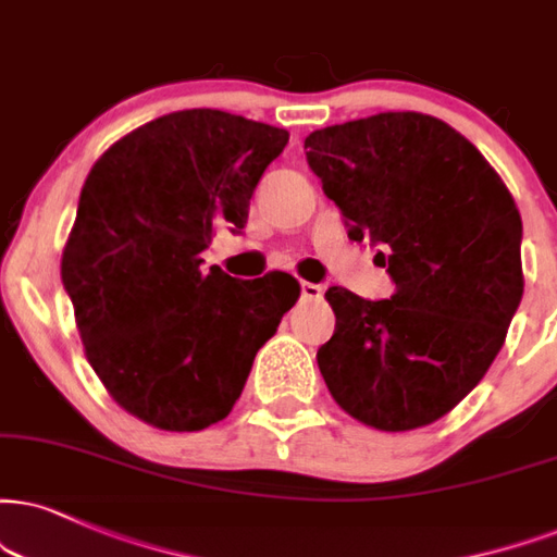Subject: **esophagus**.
<instances>
[{"instance_id":"34e87169","label":"esophagus","mask_w":557,"mask_h":557,"mask_svg":"<svg viewBox=\"0 0 557 557\" xmlns=\"http://www.w3.org/2000/svg\"><path fill=\"white\" fill-rule=\"evenodd\" d=\"M322 294H325V289H322L320 284H310V281H301V299L318 301V299H322Z\"/></svg>"}]
</instances>
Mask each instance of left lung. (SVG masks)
I'll list each match as a JSON object with an SVG mask.
<instances>
[{
	"instance_id": "obj_1",
	"label": "left lung",
	"mask_w": 557,
	"mask_h": 557,
	"mask_svg": "<svg viewBox=\"0 0 557 557\" xmlns=\"http://www.w3.org/2000/svg\"><path fill=\"white\" fill-rule=\"evenodd\" d=\"M307 162L346 219L380 245L389 299L331 286L318 367L335 403L380 431L434 423L483 380L517 312L521 216L488 160L423 113H376L312 132Z\"/></svg>"
}]
</instances>
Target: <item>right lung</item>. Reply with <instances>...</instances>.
Returning <instances> with one entry per match:
<instances>
[{
    "mask_svg": "<svg viewBox=\"0 0 557 557\" xmlns=\"http://www.w3.org/2000/svg\"><path fill=\"white\" fill-rule=\"evenodd\" d=\"M289 132L211 108L154 119L89 170L61 256L89 367L115 403L164 431L230 416L299 281L203 271L216 226L247 224Z\"/></svg>",
    "mask_w": 557,
    "mask_h": 557,
    "instance_id": "obj_1",
    "label": "right lung"
}]
</instances>
